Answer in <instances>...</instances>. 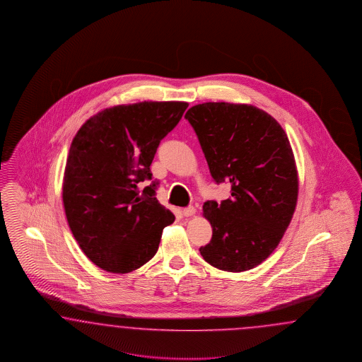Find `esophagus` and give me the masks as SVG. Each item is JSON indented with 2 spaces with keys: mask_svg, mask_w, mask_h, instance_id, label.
<instances>
[{
  "mask_svg": "<svg viewBox=\"0 0 362 362\" xmlns=\"http://www.w3.org/2000/svg\"><path fill=\"white\" fill-rule=\"evenodd\" d=\"M195 214H197V209H194V207H187V209H183V215H185L186 218L194 216Z\"/></svg>",
  "mask_w": 362,
  "mask_h": 362,
  "instance_id": "1",
  "label": "esophagus"
}]
</instances>
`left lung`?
Returning <instances> with one entry per match:
<instances>
[{
  "instance_id": "1",
  "label": "left lung",
  "mask_w": 362,
  "mask_h": 362,
  "mask_svg": "<svg viewBox=\"0 0 362 362\" xmlns=\"http://www.w3.org/2000/svg\"><path fill=\"white\" fill-rule=\"evenodd\" d=\"M185 118L214 180L230 186L228 199L203 206L212 239L200 255L221 271L252 269L276 250L296 209L298 176L289 139L274 117L252 105L206 102Z\"/></svg>"
}]
</instances>
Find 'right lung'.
I'll list each match as a JSON object with an SVG mask.
<instances>
[{"instance_id": "add662e5", "label": "right lung", "mask_w": 362, "mask_h": 362, "mask_svg": "<svg viewBox=\"0 0 362 362\" xmlns=\"http://www.w3.org/2000/svg\"><path fill=\"white\" fill-rule=\"evenodd\" d=\"M187 102H139L102 110L78 130L66 160L62 199L81 250L111 274L151 260L175 216L155 197L150 165L160 141L180 121Z\"/></svg>"}]
</instances>
